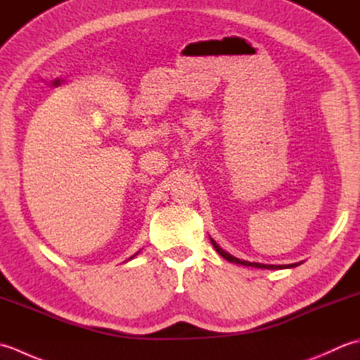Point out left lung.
<instances>
[{"label": "left lung", "mask_w": 360, "mask_h": 360, "mask_svg": "<svg viewBox=\"0 0 360 360\" xmlns=\"http://www.w3.org/2000/svg\"><path fill=\"white\" fill-rule=\"evenodd\" d=\"M211 244L214 245V248H216V252L222 256V258H225L226 261H230V262H236V264H242V266H250V267H258V269H288V267H295V266H298V262L297 264H288V266H270V264H259V262H248V261H242V259H238V258H234V256H231L230 253H226V252H224L221 247H219L214 240L211 239Z\"/></svg>", "instance_id": "obj_1"}]
</instances>
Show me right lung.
Wrapping results in <instances>:
<instances>
[{
	"label": "right lung",
	"mask_w": 360,
	"mask_h": 360,
	"mask_svg": "<svg viewBox=\"0 0 360 360\" xmlns=\"http://www.w3.org/2000/svg\"><path fill=\"white\" fill-rule=\"evenodd\" d=\"M136 255H138V253H135L134 256H131V258H135V256H136ZM131 258H129V259H131Z\"/></svg>",
	"instance_id": "right-lung-1"
}]
</instances>
